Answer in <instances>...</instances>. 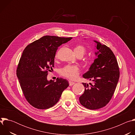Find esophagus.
<instances>
[{
  "instance_id": "esophagus-1",
  "label": "esophagus",
  "mask_w": 135,
  "mask_h": 135,
  "mask_svg": "<svg viewBox=\"0 0 135 135\" xmlns=\"http://www.w3.org/2000/svg\"><path fill=\"white\" fill-rule=\"evenodd\" d=\"M69 84L70 86H72L75 84V82H71V81H69Z\"/></svg>"
}]
</instances>
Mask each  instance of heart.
Instances as JSON below:
<instances>
[{"mask_svg":"<svg viewBox=\"0 0 135 135\" xmlns=\"http://www.w3.org/2000/svg\"><path fill=\"white\" fill-rule=\"evenodd\" d=\"M74 51L77 56L80 55L83 56L86 52V49L83 46L78 45L75 47ZM80 73V69L76 66L68 65L62 68L60 70L61 75L70 80H76L79 77Z\"/></svg>","mask_w":135,"mask_h":135,"instance_id":"1","label":"heart"}]
</instances>
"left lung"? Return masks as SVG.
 I'll list each match as a JSON object with an SVG mask.
<instances>
[{
  "label": "left lung",
  "instance_id": "1",
  "mask_svg": "<svg viewBox=\"0 0 135 135\" xmlns=\"http://www.w3.org/2000/svg\"><path fill=\"white\" fill-rule=\"evenodd\" d=\"M98 52L89 70L83 74L84 79L93 84L82 83L85 87L79 98L81 104L89 109H98L105 106L111 99L120 77L117 60L112 51L105 45L94 41Z\"/></svg>",
  "mask_w": 135,
  "mask_h": 135
}]
</instances>
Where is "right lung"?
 Instances as JSON below:
<instances>
[{
  "mask_svg": "<svg viewBox=\"0 0 135 135\" xmlns=\"http://www.w3.org/2000/svg\"><path fill=\"white\" fill-rule=\"evenodd\" d=\"M71 38L45 36L24 50L16 75L26 100L33 107L41 109L52 107L69 86L66 79L57 78L55 82L52 80L49 81L47 76L48 71L54 67L57 48Z\"/></svg>",
  "mask_w": 135,
  "mask_h": 135,
  "instance_id": "obj_1",
  "label": "right lung"
}]
</instances>
